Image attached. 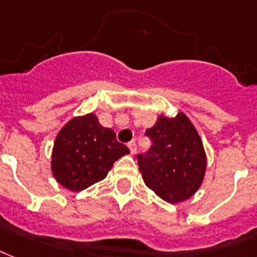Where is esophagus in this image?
Here are the masks:
<instances>
[{
	"mask_svg": "<svg viewBox=\"0 0 257 257\" xmlns=\"http://www.w3.org/2000/svg\"><path fill=\"white\" fill-rule=\"evenodd\" d=\"M128 149H130V153L131 154H135L137 153V143H135V141H131V142H128Z\"/></svg>",
	"mask_w": 257,
	"mask_h": 257,
	"instance_id": "obj_1",
	"label": "esophagus"
}]
</instances>
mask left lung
<instances>
[{"label":"left lung","mask_w":257,"mask_h":257,"mask_svg":"<svg viewBox=\"0 0 257 257\" xmlns=\"http://www.w3.org/2000/svg\"><path fill=\"white\" fill-rule=\"evenodd\" d=\"M145 134L151 147L137 158L147 188L170 204L188 200L202 184L206 169L202 141L193 123L182 112L174 118L161 115Z\"/></svg>","instance_id":"obj_1"}]
</instances>
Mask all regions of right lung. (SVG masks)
Listing matches in <instances>:
<instances>
[{"label": "right lung", "instance_id": "add662e5", "mask_svg": "<svg viewBox=\"0 0 257 257\" xmlns=\"http://www.w3.org/2000/svg\"><path fill=\"white\" fill-rule=\"evenodd\" d=\"M128 153L114 130L101 126L93 114L73 118L53 145V177L64 188L80 192L103 180L115 161Z\"/></svg>", "mask_w": 257, "mask_h": 257}]
</instances>
